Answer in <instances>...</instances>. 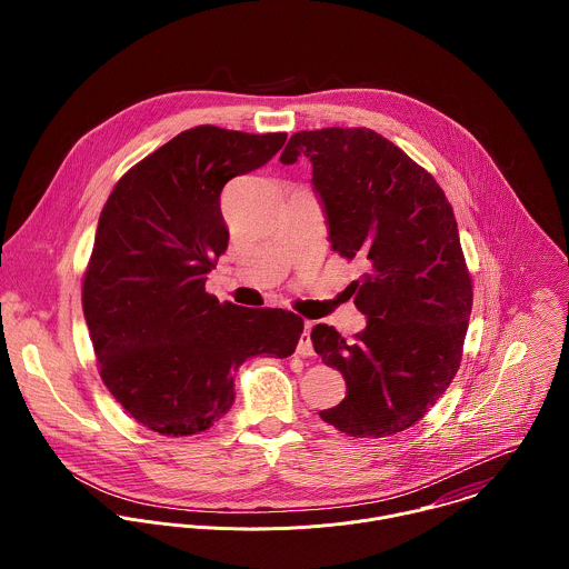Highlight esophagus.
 <instances>
[{
    "label": "esophagus",
    "mask_w": 569,
    "mask_h": 569,
    "mask_svg": "<svg viewBox=\"0 0 569 569\" xmlns=\"http://www.w3.org/2000/svg\"><path fill=\"white\" fill-rule=\"evenodd\" d=\"M298 352H300L302 357H309V355H313V341H311V325H309V322L305 325V332L300 335V341H298Z\"/></svg>",
    "instance_id": "34e87169"
}]
</instances>
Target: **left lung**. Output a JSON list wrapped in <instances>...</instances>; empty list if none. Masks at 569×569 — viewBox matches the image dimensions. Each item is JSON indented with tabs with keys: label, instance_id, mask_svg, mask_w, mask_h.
Here are the masks:
<instances>
[{
	"label": "left lung",
	"instance_id": "obj_1",
	"mask_svg": "<svg viewBox=\"0 0 569 569\" xmlns=\"http://www.w3.org/2000/svg\"><path fill=\"white\" fill-rule=\"evenodd\" d=\"M313 163L332 251L361 260L350 282L368 326L346 341L311 332L322 361L346 379V399L322 420L355 438L406 431L453 381L473 307L453 208L431 172L372 129L293 133L280 162Z\"/></svg>",
	"mask_w": 569,
	"mask_h": 569
}]
</instances>
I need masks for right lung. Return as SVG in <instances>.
<instances>
[{
  "label": "right lung",
  "instance_id": "obj_1",
  "mask_svg": "<svg viewBox=\"0 0 569 569\" xmlns=\"http://www.w3.org/2000/svg\"><path fill=\"white\" fill-rule=\"evenodd\" d=\"M287 133L181 131L113 186L82 276V313L111 397L162 436L210 429L249 357L293 355L305 322L206 291L228 249L223 186L269 162Z\"/></svg>",
  "mask_w": 569,
  "mask_h": 569
}]
</instances>
